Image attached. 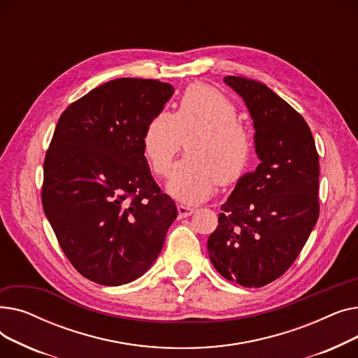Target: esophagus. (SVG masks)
Returning <instances> with one entry per match:
<instances>
[{
	"instance_id": "obj_1",
	"label": "esophagus",
	"mask_w": 358,
	"mask_h": 358,
	"mask_svg": "<svg viewBox=\"0 0 358 358\" xmlns=\"http://www.w3.org/2000/svg\"><path fill=\"white\" fill-rule=\"evenodd\" d=\"M177 209H178V216H180V217H187V216H190V215L194 213V209H193V208H189V206L178 204Z\"/></svg>"
}]
</instances>
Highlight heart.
Instances as JSON below:
<instances>
[{
	"instance_id": "b5f03b06",
	"label": "heart",
	"mask_w": 358,
	"mask_h": 358,
	"mask_svg": "<svg viewBox=\"0 0 358 358\" xmlns=\"http://www.w3.org/2000/svg\"><path fill=\"white\" fill-rule=\"evenodd\" d=\"M236 104L222 91L194 84L180 99L176 113L159 111L148 123L143 150L157 176H166L187 139V155L173 168L166 190L185 204L208 200L220 185L247 174L252 139L239 120Z\"/></svg>"
}]
</instances>
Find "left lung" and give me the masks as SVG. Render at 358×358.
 <instances>
[{
	"mask_svg": "<svg viewBox=\"0 0 358 358\" xmlns=\"http://www.w3.org/2000/svg\"><path fill=\"white\" fill-rule=\"evenodd\" d=\"M223 81L250 110L259 164L222 204L208 251L224 278L261 287L289 270L319 217V157L305 119L273 90L232 75Z\"/></svg>",
	"mask_w": 358,
	"mask_h": 358,
	"instance_id": "8db88e82",
	"label": "left lung"
}]
</instances>
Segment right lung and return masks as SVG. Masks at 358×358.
Here are the masks:
<instances>
[{
	"label": "right lung",
	"mask_w": 358,
	"mask_h": 358,
	"mask_svg": "<svg viewBox=\"0 0 358 358\" xmlns=\"http://www.w3.org/2000/svg\"><path fill=\"white\" fill-rule=\"evenodd\" d=\"M173 94L157 80H113L72 103L56 124L43 210L71 264L94 283L122 286L145 274L177 217L142 142Z\"/></svg>",
	"instance_id": "add662e5"
}]
</instances>
